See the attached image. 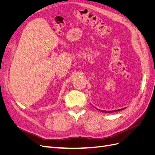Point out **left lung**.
Instances as JSON below:
<instances>
[{
	"label": "left lung",
	"instance_id": "obj_1",
	"mask_svg": "<svg viewBox=\"0 0 155 155\" xmlns=\"http://www.w3.org/2000/svg\"><path fill=\"white\" fill-rule=\"evenodd\" d=\"M124 109H118V110H112V111H107V110H100L104 112H116V111H119V110H123Z\"/></svg>",
	"mask_w": 155,
	"mask_h": 155
}]
</instances>
